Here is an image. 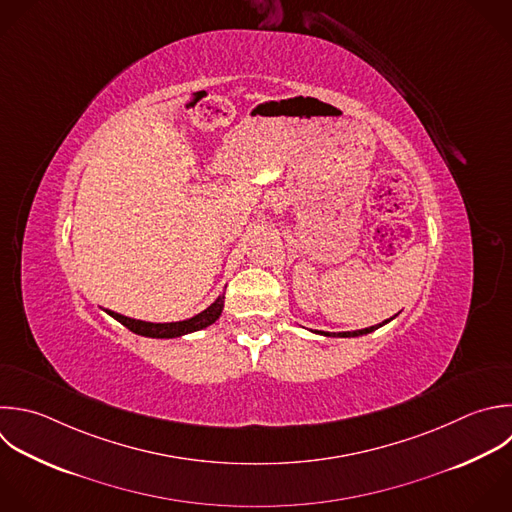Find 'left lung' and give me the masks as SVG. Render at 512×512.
Masks as SVG:
<instances>
[{
    "instance_id": "1",
    "label": "left lung",
    "mask_w": 512,
    "mask_h": 512,
    "mask_svg": "<svg viewBox=\"0 0 512 512\" xmlns=\"http://www.w3.org/2000/svg\"><path fill=\"white\" fill-rule=\"evenodd\" d=\"M394 318V316H392ZM390 318V320H392ZM390 320H384V322H380V324H376V326H370V328H362V330H352V332H322V330H314L316 334H322V336H340V338H352V336H362V334H368V332H374L376 328H380V326H384L386 322H390Z\"/></svg>"
}]
</instances>
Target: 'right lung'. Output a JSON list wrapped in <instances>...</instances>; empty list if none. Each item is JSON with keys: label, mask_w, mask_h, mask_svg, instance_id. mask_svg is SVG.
<instances>
[{"label": "right lung", "mask_w": 512, "mask_h": 512, "mask_svg": "<svg viewBox=\"0 0 512 512\" xmlns=\"http://www.w3.org/2000/svg\"><path fill=\"white\" fill-rule=\"evenodd\" d=\"M224 310V294H220L206 310H202L200 314L188 318V320H180V322H144V320H136V318H128L124 314L106 310L112 318H116L120 324H124L128 330L140 334V336H148V338H178L196 330H202L210 324H214L220 314Z\"/></svg>", "instance_id": "obj_1"}]
</instances>
